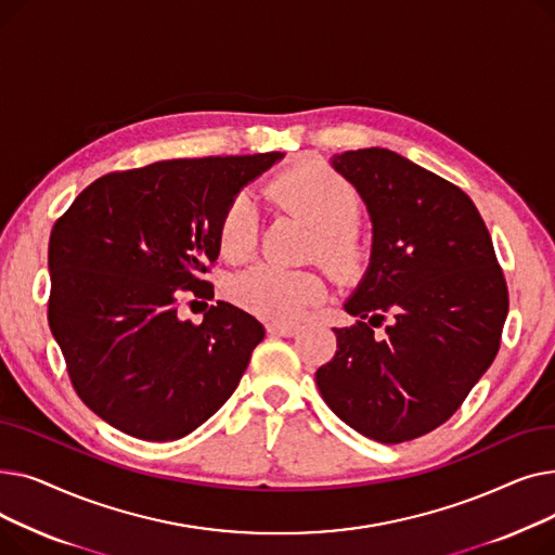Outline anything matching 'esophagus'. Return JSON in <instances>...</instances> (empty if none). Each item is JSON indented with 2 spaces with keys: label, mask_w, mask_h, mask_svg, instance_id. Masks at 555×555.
Masks as SVG:
<instances>
[{
  "label": "esophagus",
  "mask_w": 555,
  "mask_h": 555,
  "mask_svg": "<svg viewBox=\"0 0 555 555\" xmlns=\"http://www.w3.org/2000/svg\"><path fill=\"white\" fill-rule=\"evenodd\" d=\"M266 328H268L270 335H279V337H295L297 331H299V328L293 326V324H268Z\"/></svg>",
  "instance_id": "obj_1"
}]
</instances>
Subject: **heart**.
<instances>
[{
  "label": "heart",
  "mask_w": 555,
  "mask_h": 555,
  "mask_svg": "<svg viewBox=\"0 0 555 555\" xmlns=\"http://www.w3.org/2000/svg\"><path fill=\"white\" fill-rule=\"evenodd\" d=\"M272 199L314 229L310 254L337 279H353L366 260V245L356 222L360 197L341 175L324 164H299L270 184ZM258 241V209L247 193L231 197L218 224V245L227 258H247ZM324 281L312 270L256 266L231 283V297L245 310L293 322L324 297Z\"/></svg>",
  "instance_id": "heart-1"
}]
</instances>
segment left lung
Wrapping results in <instances>:
<instances>
[{"mask_svg": "<svg viewBox=\"0 0 555 555\" xmlns=\"http://www.w3.org/2000/svg\"><path fill=\"white\" fill-rule=\"evenodd\" d=\"M333 166L366 202L373 251L346 304L358 322L333 328L337 351L314 380L366 439L414 441L454 416L498 356L504 270L475 202L452 182L387 149L346 151Z\"/></svg>", "mask_w": 555, "mask_h": 555, "instance_id": "obj_1", "label": "left lung"}]
</instances>
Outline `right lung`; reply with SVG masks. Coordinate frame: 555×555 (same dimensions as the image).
Returning <instances> with one entry per match:
<instances>
[{
  "label": "right lung",
  "instance_id": "obj_1",
  "mask_svg": "<svg viewBox=\"0 0 555 555\" xmlns=\"http://www.w3.org/2000/svg\"><path fill=\"white\" fill-rule=\"evenodd\" d=\"M281 153L164 159L114 170L55 220L49 326L72 387L105 423L141 441L191 434L238 387L262 326L218 301L202 324L184 299H211L231 197ZM195 304V301H191Z\"/></svg>",
  "mask_w": 555,
  "mask_h": 555
}]
</instances>
